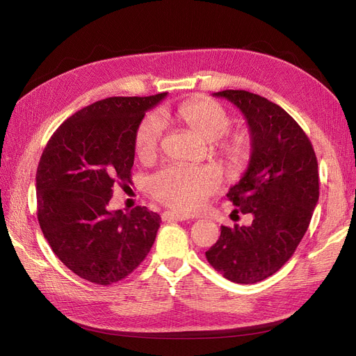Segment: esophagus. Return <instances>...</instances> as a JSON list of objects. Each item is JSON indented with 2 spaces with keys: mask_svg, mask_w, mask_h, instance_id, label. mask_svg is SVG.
<instances>
[{
  "mask_svg": "<svg viewBox=\"0 0 356 356\" xmlns=\"http://www.w3.org/2000/svg\"><path fill=\"white\" fill-rule=\"evenodd\" d=\"M161 218H163V221H186L190 217H188V215H182V213L166 211V212H163V215H161Z\"/></svg>",
  "mask_w": 356,
  "mask_h": 356,
  "instance_id": "obj_1",
  "label": "esophagus"
}]
</instances>
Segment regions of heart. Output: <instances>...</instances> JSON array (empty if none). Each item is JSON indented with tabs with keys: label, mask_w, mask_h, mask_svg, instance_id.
<instances>
[{
	"label": "heart",
	"mask_w": 356,
	"mask_h": 356,
	"mask_svg": "<svg viewBox=\"0 0 356 356\" xmlns=\"http://www.w3.org/2000/svg\"><path fill=\"white\" fill-rule=\"evenodd\" d=\"M166 117L174 118L184 124L204 141H215L224 136L232 127V115L221 104L209 98H190L181 102ZM163 134V127L154 114L145 115L138 123L134 135V149L139 160H152ZM215 153L221 159L222 165L230 172H241L251 156L250 139L243 134H234L224 138L215 145ZM220 187V175L211 168L191 166H168L161 169L149 181V190L153 196L169 208L179 212H195L203 207L212 193Z\"/></svg>",
	"instance_id": "obj_1"
}]
</instances>
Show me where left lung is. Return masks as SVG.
I'll return each instance as SVG.
<instances>
[{"mask_svg":"<svg viewBox=\"0 0 356 356\" xmlns=\"http://www.w3.org/2000/svg\"><path fill=\"white\" fill-rule=\"evenodd\" d=\"M213 95L238 106L250 126V166L227 197L252 222L221 225L207 258L229 281L255 284L276 273L307 232L319 199L318 160L303 129L279 105L246 90Z\"/></svg>","mask_w":356,"mask_h":356,"instance_id":"left-lung-1","label":"left lung"}]
</instances>
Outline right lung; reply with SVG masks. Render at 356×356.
Here are the masks:
<instances>
[{
	"label": "right lung",
	"mask_w": 356,
	"mask_h": 356,
	"mask_svg": "<svg viewBox=\"0 0 356 356\" xmlns=\"http://www.w3.org/2000/svg\"><path fill=\"white\" fill-rule=\"evenodd\" d=\"M166 92L113 96L77 111L49 139L37 169V217L53 252L96 285L127 277L144 261L160 227L145 207L110 211L117 182H131L134 135Z\"/></svg>",
	"instance_id": "obj_1"
}]
</instances>
